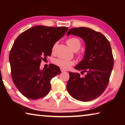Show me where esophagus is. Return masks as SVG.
I'll use <instances>...</instances> for the list:
<instances>
[{
  "label": "esophagus",
  "mask_w": 125,
  "mask_h": 125,
  "mask_svg": "<svg viewBox=\"0 0 125 125\" xmlns=\"http://www.w3.org/2000/svg\"><path fill=\"white\" fill-rule=\"evenodd\" d=\"M60 70H61V72H65V71H66L64 69H62V68H60Z\"/></svg>",
  "instance_id": "34e87169"
}]
</instances>
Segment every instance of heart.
<instances>
[{"mask_svg": "<svg viewBox=\"0 0 125 125\" xmlns=\"http://www.w3.org/2000/svg\"><path fill=\"white\" fill-rule=\"evenodd\" d=\"M66 44L69 46L72 50L76 52L78 50H79L81 46V42L79 39L76 37H70L67 39L66 41ZM56 47H57V44L55 43L53 45L52 48V53L55 52ZM77 55L79 57H80L82 55L81 52H78ZM53 63L56 65H57L61 68H62L64 69H68L69 68H71L72 66H73L74 64V62L73 60H71L62 59V58H57L53 60Z\"/></svg>", "mask_w": 125, "mask_h": 125, "instance_id": "obj_1", "label": "heart"}]
</instances>
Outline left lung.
I'll return each mask as SVG.
<instances>
[{
	"instance_id": "8db88e82",
	"label": "left lung",
	"mask_w": 125,
	"mask_h": 125,
	"mask_svg": "<svg viewBox=\"0 0 125 125\" xmlns=\"http://www.w3.org/2000/svg\"><path fill=\"white\" fill-rule=\"evenodd\" d=\"M69 35L78 36L85 42L84 57L75 67L85 75L82 77L78 73L69 72L66 88L74 98L89 101L101 95L108 85L114 65L112 48L105 36L91 28H72Z\"/></svg>"
}]
</instances>
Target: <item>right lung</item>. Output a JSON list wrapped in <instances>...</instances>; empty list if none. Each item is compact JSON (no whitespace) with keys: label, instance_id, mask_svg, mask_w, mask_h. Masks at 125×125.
I'll use <instances>...</instances> for the list:
<instances>
[{"label":"right lung","instance_id":"add662e5","mask_svg":"<svg viewBox=\"0 0 125 125\" xmlns=\"http://www.w3.org/2000/svg\"><path fill=\"white\" fill-rule=\"evenodd\" d=\"M68 30L66 27L36 25L19 35L10 51L9 60L13 82L27 98L45 96L51 88V80L61 73L59 66L49 64L40 69V63L52 53L53 45Z\"/></svg>","mask_w":125,"mask_h":125}]
</instances>
